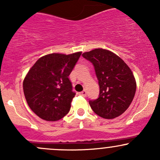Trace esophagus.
<instances>
[{"label": "esophagus", "mask_w": 160, "mask_h": 160, "mask_svg": "<svg viewBox=\"0 0 160 160\" xmlns=\"http://www.w3.org/2000/svg\"><path fill=\"white\" fill-rule=\"evenodd\" d=\"M79 94L82 97H86L87 96V91L86 90H83V91L80 92V93H79Z\"/></svg>", "instance_id": "34e87169"}]
</instances>
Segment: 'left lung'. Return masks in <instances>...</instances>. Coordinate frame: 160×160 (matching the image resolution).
I'll return each instance as SVG.
<instances>
[{"instance_id":"8db88e82","label":"left lung","mask_w":160,"mask_h":160,"mask_svg":"<svg viewBox=\"0 0 160 160\" xmlns=\"http://www.w3.org/2000/svg\"><path fill=\"white\" fill-rule=\"evenodd\" d=\"M82 56L94 67L100 87L99 98L89 101L92 110L106 119L120 116L128 108L136 90L131 69L118 56L107 49H95Z\"/></svg>"}]
</instances>
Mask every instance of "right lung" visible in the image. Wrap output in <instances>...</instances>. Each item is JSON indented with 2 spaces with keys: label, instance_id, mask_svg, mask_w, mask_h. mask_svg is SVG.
<instances>
[{
  "label": "right lung",
  "instance_id": "1",
  "mask_svg": "<svg viewBox=\"0 0 160 160\" xmlns=\"http://www.w3.org/2000/svg\"><path fill=\"white\" fill-rule=\"evenodd\" d=\"M81 53L46 55L36 61L24 79L27 103L43 120L56 122L70 111L76 93L69 76Z\"/></svg>",
  "mask_w": 160,
  "mask_h": 160
}]
</instances>
